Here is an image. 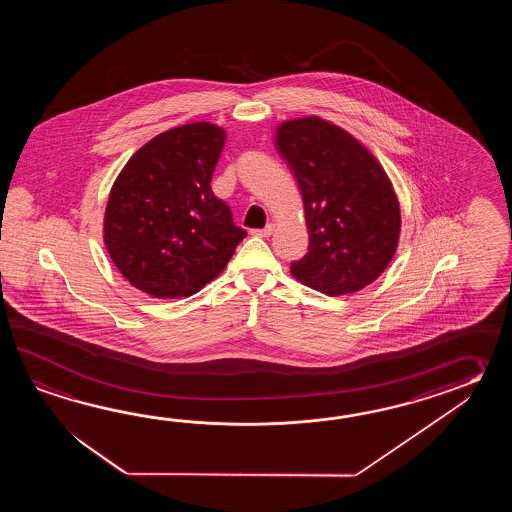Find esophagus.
Masks as SVG:
<instances>
[{"label": "esophagus", "mask_w": 512, "mask_h": 512, "mask_svg": "<svg viewBox=\"0 0 512 512\" xmlns=\"http://www.w3.org/2000/svg\"><path fill=\"white\" fill-rule=\"evenodd\" d=\"M272 232H274V225H271V223H269L267 227H263V229L252 230V234H254V236H260V238H269Z\"/></svg>", "instance_id": "34e87169"}]
</instances>
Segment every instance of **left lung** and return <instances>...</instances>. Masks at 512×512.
Masks as SVG:
<instances>
[{
    "label": "left lung",
    "mask_w": 512,
    "mask_h": 512,
    "mask_svg": "<svg viewBox=\"0 0 512 512\" xmlns=\"http://www.w3.org/2000/svg\"><path fill=\"white\" fill-rule=\"evenodd\" d=\"M276 150L304 199L309 251L291 263L300 282L327 294L357 293L390 265L401 232L392 181L370 150L320 117L285 120Z\"/></svg>",
    "instance_id": "8db88e82"
}]
</instances>
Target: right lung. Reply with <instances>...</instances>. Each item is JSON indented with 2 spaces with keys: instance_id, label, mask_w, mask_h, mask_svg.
<instances>
[{
  "instance_id": "1",
  "label": "right lung",
  "mask_w": 512,
  "mask_h": 512,
  "mask_svg": "<svg viewBox=\"0 0 512 512\" xmlns=\"http://www.w3.org/2000/svg\"><path fill=\"white\" fill-rule=\"evenodd\" d=\"M225 137L210 122L164 131L131 155L113 183L104 243L120 274L142 293L196 294L247 236L210 188Z\"/></svg>"
}]
</instances>
